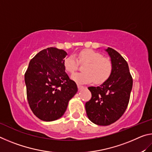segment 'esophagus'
<instances>
[{
  "label": "esophagus",
  "instance_id": "esophagus-1",
  "mask_svg": "<svg viewBox=\"0 0 152 152\" xmlns=\"http://www.w3.org/2000/svg\"><path fill=\"white\" fill-rule=\"evenodd\" d=\"M84 86H82V85H80V84H78V90L80 91V90H81V89H82V88H84Z\"/></svg>",
  "mask_w": 152,
  "mask_h": 152
}]
</instances>
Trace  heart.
<instances>
[{
  "mask_svg": "<svg viewBox=\"0 0 152 152\" xmlns=\"http://www.w3.org/2000/svg\"><path fill=\"white\" fill-rule=\"evenodd\" d=\"M67 56L63 60V65L66 72L73 74L78 70L80 64L85 65L84 72L72 76L73 80L80 84L94 82L102 84L107 80L113 72V63L109 58L103 57L101 53L92 50H83L76 54Z\"/></svg>",
  "mask_w": 152,
  "mask_h": 152,
  "instance_id": "heart-1",
  "label": "heart"
}]
</instances>
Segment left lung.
<instances>
[{"mask_svg": "<svg viewBox=\"0 0 152 152\" xmlns=\"http://www.w3.org/2000/svg\"><path fill=\"white\" fill-rule=\"evenodd\" d=\"M106 51L113 63L111 75L100 86L88 87L92 94L85 104L87 116L99 125H109L122 116L127 109L133 86L128 64L113 48Z\"/></svg>", "mask_w": 152, "mask_h": 152, "instance_id": "obj_1", "label": "left lung"}]
</instances>
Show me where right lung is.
<instances>
[{"instance_id":"right-lung-1","label":"right lung","mask_w":152,"mask_h":152,"mask_svg":"<svg viewBox=\"0 0 152 152\" xmlns=\"http://www.w3.org/2000/svg\"><path fill=\"white\" fill-rule=\"evenodd\" d=\"M63 50L48 48L37 53L25 73L28 103L36 117L44 121L58 119L78 91L76 82L65 72Z\"/></svg>"}]
</instances>
